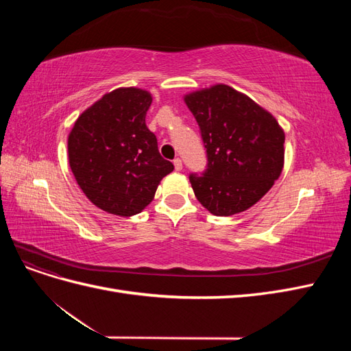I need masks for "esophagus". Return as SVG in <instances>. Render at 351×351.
I'll return each mask as SVG.
<instances>
[{
  "instance_id": "1",
  "label": "esophagus",
  "mask_w": 351,
  "mask_h": 351,
  "mask_svg": "<svg viewBox=\"0 0 351 351\" xmlns=\"http://www.w3.org/2000/svg\"><path fill=\"white\" fill-rule=\"evenodd\" d=\"M174 168H176V171H182V168H183L182 159H180V158H176V159H174Z\"/></svg>"
}]
</instances>
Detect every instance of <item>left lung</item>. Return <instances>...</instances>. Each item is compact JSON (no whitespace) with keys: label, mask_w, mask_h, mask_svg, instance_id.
<instances>
[{"label":"left lung","mask_w":351,"mask_h":351,"mask_svg":"<svg viewBox=\"0 0 351 351\" xmlns=\"http://www.w3.org/2000/svg\"><path fill=\"white\" fill-rule=\"evenodd\" d=\"M208 156L202 176L190 174L195 196L210 214L230 217L261 200L281 176L285 134L275 117L228 84L184 97Z\"/></svg>","instance_id":"left-lung-1"}]
</instances>
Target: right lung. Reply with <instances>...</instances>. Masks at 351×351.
Returning <instances> with one entry per match:
<instances>
[{
    "label": "right lung",
    "instance_id": "obj_1",
    "mask_svg": "<svg viewBox=\"0 0 351 351\" xmlns=\"http://www.w3.org/2000/svg\"><path fill=\"white\" fill-rule=\"evenodd\" d=\"M151 104L145 89L119 88L84 110L69 134L73 176L92 204L108 214H139L174 169L146 127Z\"/></svg>",
    "mask_w": 351,
    "mask_h": 351
}]
</instances>
